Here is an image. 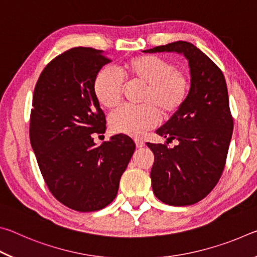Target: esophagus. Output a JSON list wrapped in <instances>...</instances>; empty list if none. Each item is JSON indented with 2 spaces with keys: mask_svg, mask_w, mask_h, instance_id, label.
<instances>
[{
  "mask_svg": "<svg viewBox=\"0 0 257 257\" xmlns=\"http://www.w3.org/2000/svg\"><path fill=\"white\" fill-rule=\"evenodd\" d=\"M135 143H136L137 149H142V147L145 146V143L142 141V139H135Z\"/></svg>",
  "mask_w": 257,
  "mask_h": 257,
  "instance_id": "esophagus-1",
  "label": "esophagus"
}]
</instances>
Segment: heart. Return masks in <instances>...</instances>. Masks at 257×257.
<instances>
[{
  "instance_id": "1",
  "label": "heart",
  "mask_w": 257,
  "mask_h": 257,
  "mask_svg": "<svg viewBox=\"0 0 257 257\" xmlns=\"http://www.w3.org/2000/svg\"><path fill=\"white\" fill-rule=\"evenodd\" d=\"M119 72L104 68L95 77L93 89L102 106L115 107L123 93V79L130 84L145 86L139 107L121 106L110 115L113 132L139 136L155 127L161 115L171 116L184 105L189 92V81L171 62L156 55L129 59L119 67Z\"/></svg>"
}]
</instances>
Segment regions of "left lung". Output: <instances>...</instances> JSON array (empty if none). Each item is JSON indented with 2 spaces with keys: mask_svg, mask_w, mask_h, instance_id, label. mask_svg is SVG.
<instances>
[{
  "mask_svg": "<svg viewBox=\"0 0 257 257\" xmlns=\"http://www.w3.org/2000/svg\"><path fill=\"white\" fill-rule=\"evenodd\" d=\"M144 52H172L188 61L186 102L156 130L167 144L176 139L178 145L147 146L154 154L151 179L155 196L169 205H191L210 194L224 169L233 130L227 84L222 71L191 43L178 41Z\"/></svg>",
  "mask_w": 257,
  "mask_h": 257,
  "instance_id": "left-lung-1",
  "label": "left lung"
}]
</instances>
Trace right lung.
<instances>
[{
    "label": "right lung",
    "mask_w": 257,
    "mask_h": 257,
    "mask_svg": "<svg viewBox=\"0 0 257 257\" xmlns=\"http://www.w3.org/2000/svg\"><path fill=\"white\" fill-rule=\"evenodd\" d=\"M110 62L103 51L75 47L56 56L36 82L30 114V144L53 196L79 212L98 211L115 198L120 178L136 149L127 135L101 145L105 115L93 84Z\"/></svg>",
    "instance_id": "add662e5"
}]
</instances>
